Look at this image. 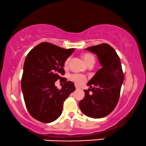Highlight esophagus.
<instances>
[{"mask_svg": "<svg viewBox=\"0 0 146 146\" xmlns=\"http://www.w3.org/2000/svg\"><path fill=\"white\" fill-rule=\"evenodd\" d=\"M75 87H76V89H78V88H80V87L78 86V85H75Z\"/></svg>", "mask_w": 146, "mask_h": 146, "instance_id": "34e87169", "label": "esophagus"}]
</instances>
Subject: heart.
Returning <instances> with one entry per match:
<instances>
[{
	"label": "heart",
	"mask_w": 146,
	"mask_h": 146,
	"mask_svg": "<svg viewBox=\"0 0 146 146\" xmlns=\"http://www.w3.org/2000/svg\"><path fill=\"white\" fill-rule=\"evenodd\" d=\"M82 59L84 60L85 63H86L88 66L91 63H93V62L94 63V61H95V59H94V57L93 55H92V54H90V53H88V52L84 53V54H82ZM70 60V58H68L67 59L65 60V62H64V66L65 68H68V66ZM70 79L78 84H84V83L85 82V81H86V78H85L84 76L77 74H72L70 76Z\"/></svg>",
	"instance_id": "heart-1"
}]
</instances>
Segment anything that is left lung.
<instances>
[{"instance_id":"1","label":"left lung","mask_w":146,"mask_h":146,"mask_svg":"<svg viewBox=\"0 0 146 146\" xmlns=\"http://www.w3.org/2000/svg\"><path fill=\"white\" fill-rule=\"evenodd\" d=\"M85 50L96 54L101 69L87 83L90 89L84 90V97L79 103L82 112L94 119L102 118L112 112L119 101L124 80L120 58L107 43L94 45ZM91 90L93 94L90 96Z\"/></svg>"}]
</instances>
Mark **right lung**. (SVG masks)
I'll return each mask as SVG.
<instances>
[{
	"mask_svg": "<svg viewBox=\"0 0 146 146\" xmlns=\"http://www.w3.org/2000/svg\"><path fill=\"white\" fill-rule=\"evenodd\" d=\"M74 50L43 42L27 54L21 89L26 107L34 119L51 123L61 115L64 102L76 90L72 82L62 77L65 74L64 62ZM59 79L64 82L60 90L54 86V82Z\"/></svg>",
	"mask_w": 146,
	"mask_h": 146,
	"instance_id": "right-lung-1",
	"label": "right lung"
}]
</instances>
